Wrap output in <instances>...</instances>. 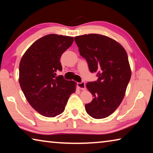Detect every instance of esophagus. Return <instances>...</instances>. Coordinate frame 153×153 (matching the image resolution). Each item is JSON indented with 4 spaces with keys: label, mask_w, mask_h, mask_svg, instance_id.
<instances>
[{
    "label": "esophagus",
    "mask_w": 153,
    "mask_h": 153,
    "mask_svg": "<svg viewBox=\"0 0 153 153\" xmlns=\"http://www.w3.org/2000/svg\"><path fill=\"white\" fill-rule=\"evenodd\" d=\"M77 87L79 88V89L84 90L86 89V84H85L84 82H82L80 83H77Z\"/></svg>",
    "instance_id": "1"
}]
</instances>
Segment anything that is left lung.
Here are the masks:
<instances>
[{
	"mask_svg": "<svg viewBox=\"0 0 153 153\" xmlns=\"http://www.w3.org/2000/svg\"><path fill=\"white\" fill-rule=\"evenodd\" d=\"M74 39L90 72L98 71L97 81L86 84L94 97L85 105L86 112L94 119L107 117L122 102L131 78L126 51L117 41L106 36L90 33Z\"/></svg>",
	"mask_w": 153,
	"mask_h": 153,
	"instance_id": "1",
	"label": "left lung"
}]
</instances>
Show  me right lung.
Returning a JSON list of instances; mask_svg holds the SVG:
<instances>
[{"label": "right lung", "mask_w": 153, "mask_h": 153, "mask_svg": "<svg viewBox=\"0 0 153 153\" xmlns=\"http://www.w3.org/2000/svg\"><path fill=\"white\" fill-rule=\"evenodd\" d=\"M74 42L71 36L48 34L31 45L19 63V82L30 105L45 117L60 115L69 97L76 92V83L63 76L60 58Z\"/></svg>", "instance_id": "obj_1"}]
</instances>
